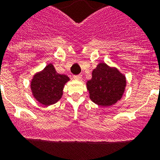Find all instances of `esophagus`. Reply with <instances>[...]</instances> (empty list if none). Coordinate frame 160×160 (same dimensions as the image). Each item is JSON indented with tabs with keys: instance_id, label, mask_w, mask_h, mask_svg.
Instances as JSON below:
<instances>
[{
	"instance_id": "1",
	"label": "esophagus",
	"mask_w": 160,
	"mask_h": 160,
	"mask_svg": "<svg viewBox=\"0 0 160 160\" xmlns=\"http://www.w3.org/2000/svg\"><path fill=\"white\" fill-rule=\"evenodd\" d=\"M73 78L76 80H80L82 78V76L81 75H75V76H73Z\"/></svg>"
}]
</instances>
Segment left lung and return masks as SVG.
<instances>
[{
	"instance_id": "obj_1",
	"label": "left lung",
	"mask_w": 160,
	"mask_h": 160,
	"mask_svg": "<svg viewBox=\"0 0 160 160\" xmlns=\"http://www.w3.org/2000/svg\"><path fill=\"white\" fill-rule=\"evenodd\" d=\"M87 82L89 97L100 106H110L122 98L126 88V77L115 68L101 63L92 71Z\"/></svg>"
}]
</instances>
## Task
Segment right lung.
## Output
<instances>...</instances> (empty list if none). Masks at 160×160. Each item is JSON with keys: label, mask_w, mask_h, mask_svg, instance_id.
<instances>
[{"label": "right lung", "mask_w": 160, "mask_h": 160, "mask_svg": "<svg viewBox=\"0 0 160 160\" xmlns=\"http://www.w3.org/2000/svg\"><path fill=\"white\" fill-rule=\"evenodd\" d=\"M68 80L66 75L57 73L53 65L50 63L34 76L30 84L32 93L42 105H52L62 97L63 86Z\"/></svg>", "instance_id": "obj_1"}]
</instances>
